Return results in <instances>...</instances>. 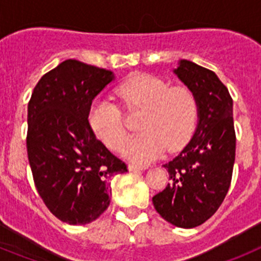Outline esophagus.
Masks as SVG:
<instances>
[{"label":"esophagus","instance_id":"obj_1","mask_svg":"<svg viewBox=\"0 0 261 261\" xmlns=\"http://www.w3.org/2000/svg\"><path fill=\"white\" fill-rule=\"evenodd\" d=\"M128 168H129V171H136V170H144V168H146V166L136 165V163H129Z\"/></svg>","mask_w":261,"mask_h":261}]
</instances>
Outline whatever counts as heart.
I'll list each match as a JSON object with an SVG mask.
<instances>
[{
  "mask_svg": "<svg viewBox=\"0 0 261 261\" xmlns=\"http://www.w3.org/2000/svg\"><path fill=\"white\" fill-rule=\"evenodd\" d=\"M116 94L129 111H142L138 133L126 142L124 153L136 162H150L165 150H181L197 125L199 103L187 86H171L151 74H135L117 86ZM89 124L96 137L110 149L119 150L126 129L116 105L94 100L89 110Z\"/></svg>",
  "mask_w": 261,
  "mask_h": 261,
  "instance_id": "heart-1",
  "label": "heart"
}]
</instances>
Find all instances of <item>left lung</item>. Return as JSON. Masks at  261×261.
Instances as JSON below:
<instances>
[{
  "label": "left lung",
  "mask_w": 261,
  "mask_h": 261,
  "mask_svg": "<svg viewBox=\"0 0 261 261\" xmlns=\"http://www.w3.org/2000/svg\"><path fill=\"white\" fill-rule=\"evenodd\" d=\"M174 71L197 98L199 125L180 154L163 165L170 183L153 204L167 222L191 229L218 211L230 188L237 144L232 99L209 69L181 60Z\"/></svg>",
  "instance_id": "1"
}]
</instances>
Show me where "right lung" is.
Here are the masks:
<instances>
[{"mask_svg":"<svg viewBox=\"0 0 261 261\" xmlns=\"http://www.w3.org/2000/svg\"><path fill=\"white\" fill-rule=\"evenodd\" d=\"M112 71L65 60L39 80L27 112V155L39 196L60 221L85 225L110 205L111 180L128 171L89 124Z\"/></svg>","mask_w":261,"mask_h":261,"instance_id":"right-lung-1","label":"right lung"}]
</instances>
